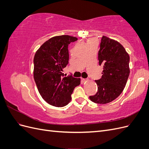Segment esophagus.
I'll return each instance as SVG.
<instances>
[{
	"label": "esophagus",
	"instance_id": "34e87169",
	"mask_svg": "<svg viewBox=\"0 0 149 149\" xmlns=\"http://www.w3.org/2000/svg\"><path fill=\"white\" fill-rule=\"evenodd\" d=\"M81 79H82L83 82H85V81H87V79H84V78H81Z\"/></svg>",
	"mask_w": 149,
	"mask_h": 149
}]
</instances>
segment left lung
Wrapping results in <instances>:
<instances>
[{
    "mask_svg": "<svg viewBox=\"0 0 149 149\" xmlns=\"http://www.w3.org/2000/svg\"><path fill=\"white\" fill-rule=\"evenodd\" d=\"M98 60L100 65L103 66L102 75L95 81L97 92L89 99L95 103L104 104L116 100L123 91L130 73V58L120 43L102 36Z\"/></svg>",
    "mask_w": 149,
    "mask_h": 149,
    "instance_id": "obj_1",
    "label": "left lung"
}]
</instances>
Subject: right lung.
Returning a JSON list of instances; mask_svg holds the SVG:
<instances>
[{
	"label": "right lung",
	"instance_id": "obj_1",
	"mask_svg": "<svg viewBox=\"0 0 149 149\" xmlns=\"http://www.w3.org/2000/svg\"><path fill=\"white\" fill-rule=\"evenodd\" d=\"M77 40L69 35L52 37L35 55V81L40 95L52 106H66L71 100L74 88L80 84V78H73L72 75L65 76L63 73L68 64V45Z\"/></svg>",
	"mask_w": 149,
	"mask_h": 149
}]
</instances>
